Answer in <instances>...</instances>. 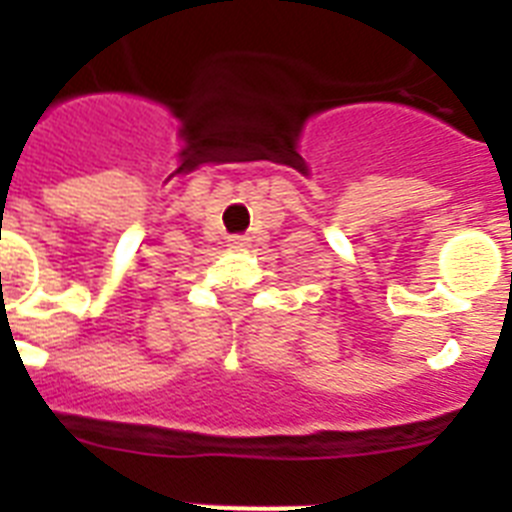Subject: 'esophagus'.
<instances>
[{"label": "esophagus", "mask_w": 512, "mask_h": 512, "mask_svg": "<svg viewBox=\"0 0 512 512\" xmlns=\"http://www.w3.org/2000/svg\"><path fill=\"white\" fill-rule=\"evenodd\" d=\"M228 241H230V248H248L246 235H233V238H228Z\"/></svg>", "instance_id": "obj_1"}]
</instances>
